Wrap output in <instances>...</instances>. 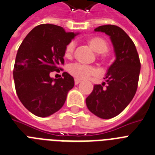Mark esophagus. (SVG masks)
<instances>
[{"label": "esophagus", "mask_w": 155, "mask_h": 155, "mask_svg": "<svg viewBox=\"0 0 155 155\" xmlns=\"http://www.w3.org/2000/svg\"><path fill=\"white\" fill-rule=\"evenodd\" d=\"M81 81L80 79H78V78H75V79H74V83H75V84H79V83H80Z\"/></svg>", "instance_id": "obj_1"}]
</instances>
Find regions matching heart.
I'll return each mask as SVG.
<instances>
[{
    "instance_id": "heart-1",
    "label": "heart",
    "mask_w": 155,
    "mask_h": 155,
    "mask_svg": "<svg viewBox=\"0 0 155 155\" xmlns=\"http://www.w3.org/2000/svg\"><path fill=\"white\" fill-rule=\"evenodd\" d=\"M89 45L96 53H105L108 50V45L105 40L101 38H93L88 41ZM75 48V42L71 41L68 44L65 49L66 57H71ZM69 72L73 76L78 79L88 78L91 75H95L98 74V71L95 67L88 65L81 64V63H73L69 67Z\"/></svg>"
}]
</instances>
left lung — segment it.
<instances>
[{"instance_id":"left-lung-1","label":"left lung","mask_w":155,"mask_h":155,"mask_svg":"<svg viewBox=\"0 0 155 155\" xmlns=\"http://www.w3.org/2000/svg\"><path fill=\"white\" fill-rule=\"evenodd\" d=\"M94 31L105 33L110 37L115 59L107 71L104 78L105 82L95 84L85 102L93 114L110 119L118 115L134 97L140 62L134 43L121 28L114 25H104Z\"/></svg>"}]
</instances>
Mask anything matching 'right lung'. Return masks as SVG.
Returning <instances> with one entry per match:
<instances>
[{
  "instance_id": "1",
  "label": "right lung",
  "mask_w": 155,
  "mask_h": 155,
  "mask_svg": "<svg viewBox=\"0 0 155 155\" xmlns=\"http://www.w3.org/2000/svg\"><path fill=\"white\" fill-rule=\"evenodd\" d=\"M78 34L41 24L26 35L18 48L13 71L15 90L22 105L34 115L45 117L57 112L74 86L68 73L58 79L51 78L50 73L64 63L66 47Z\"/></svg>"
}]
</instances>
